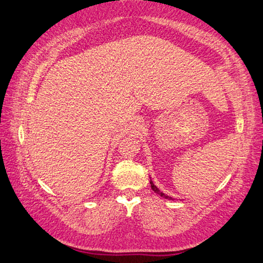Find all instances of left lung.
<instances>
[{
	"label": "left lung",
	"instance_id": "left-lung-1",
	"mask_svg": "<svg viewBox=\"0 0 263 263\" xmlns=\"http://www.w3.org/2000/svg\"><path fill=\"white\" fill-rule=\"evenodd\" d=\"M150 184H152V189H153V190H154L155 192L158 193V195H161L162 197H164V198H169V197H167V196H164V195H163V193H162L160 190H158V189H157L156 186H155V185L153 184V182H150Z\"/></svg>",
	"mask_w": 263,
	"mask_h": 263
}]
</instances>
